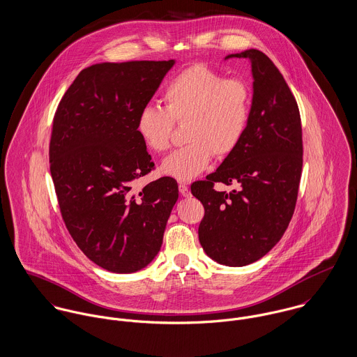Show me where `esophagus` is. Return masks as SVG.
Instances as JSON below:
<instances>
[{"label":"esophagus","mask_w":357,"mask_h":357,"mask_svg":"<svg viewBox=\"0 0 357 357\" xmlns=\"http://www.w3.org/2000/svg\"><path fill=\"white\" fill-rule=\"evenodd\" d=\"M179 192H181V195L183 197H189L190 196V190H189L188 185H185V183H179Z\"/></svg>","instance_id":"1"}]
</instances>
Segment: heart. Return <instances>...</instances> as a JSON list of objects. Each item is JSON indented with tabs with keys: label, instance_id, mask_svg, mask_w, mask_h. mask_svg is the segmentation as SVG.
I'll use <instances>...</instances> for the list:
<instances>
[{
	"label": "heart",
	"instance_id": "heart-1",
	"mask_svg": "<svg viewBox=\"0 0 357 357\" xmlns=\"http://www.w3.org/2000/svg\"><path fill=\"white\" fill-rule=\"evenodd\" d=\"M164 109L146 105L137 119V131L155 153L171 145L174 123L188 121L186 146L162 161L168 176L188 182L198 176L216 158L230 155L242 141L250 119V89L241 79L225 75L204 64L176 74L164 87Z\"/></svg>",
	"mask_w": 357,
	"mask_h": 357
}]
</instances>
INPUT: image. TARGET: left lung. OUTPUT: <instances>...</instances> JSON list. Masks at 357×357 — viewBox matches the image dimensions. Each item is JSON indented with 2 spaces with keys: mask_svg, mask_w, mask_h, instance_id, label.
I'll use <instances>...</instances> for the list:
<instances>
[{
  "mask_svg": "<svg viewBox=\"0 0 357 357\" xmlns=\"http://www.w3.org/2000/svg\"><path fill=\"white\" fill-rule=\"evenodd\" d=\"M230 57L250 60L253 98L246 132L237 148L192 195L205 213L198 239L219 264L242 267L267 255L286 231L298 195L303 169L301 118L293 93L275 64L257 49ZM216 181L238 183L230 194Z\"/></svg>",
  "mask_w": 357,
  "mask_h": 357,
  "instance_id": "8db88e82",
  "label": "left lung"
}]
</instances>
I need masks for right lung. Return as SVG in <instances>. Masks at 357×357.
I'll list each match as a JSON object with an SVG mask.
<instances>
[{
  "label": "right lung",
  "instance_id": "add662e5",
  "mask_svg": "<svg viewBox=\"0 0 357 357\" xmlns=\"http://www.w3.org/2000/svg\"><path fill=\"white\" fill-rule=\"evenodd\" d=\"M174 64L90 66L53 118L49 161L63 220L80 250L111 273H135L155 259L178 199L169 176L134 188L155 167L137 119Z\"/></svg>",
  "mask_w": 357,
  "mask_h": 357
}]
</instances>
